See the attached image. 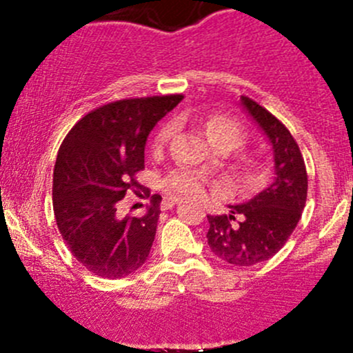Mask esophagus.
Returning <instances> with one entry per match:
<instances>
[{
    "mask_svg": "<svg viewBox=\"0 0 353 353\" xmlns=\"http://www.w3.org/2000/svg\"><path fill=\"white\" fill-rule=\"evenodd\" d=\"M177 201H179V199H177V198H163V201H162V205H160V208L167 210V208H170V206L176 205Z\"/></svg>",
    "mask_w": 353,
    "mask_h": 353,
    "instance_id": "1",
    "label": "esophagus"
}]
</instances>
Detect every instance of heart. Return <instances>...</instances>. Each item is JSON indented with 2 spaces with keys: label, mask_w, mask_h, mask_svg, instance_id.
Masks as SVG:
<instances>
[{
  "label": "heart",
  "mask_w": 353,
  "mask_h": 353,
  "mask_svg": "<svg viewBox=\"0 0 353 353\" xmlns=\"http://www.w3.org/2000/svg\"><path fill=\"white\" fill-rule=\"evenodd\" d=\"M177 124L174 121L163 124L159 130L155 137V148L162 147L165 141H169L172 138V134L176 133ZM206 134H208L210 141H212L215 147H239L243 145L245 138V131L243 124L237 123L236 119L229 116H210L205 123ZM163 188H165L167 193L170 194H179V196H199L205 190V177L201 174L194 172L190 169H174L172 172L167 174V177L163 179Z\"/></svg>",
  "instance_id": "b5f03b06"
}]
</instances>
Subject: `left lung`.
<instances>
[{"instance_id":"8db88e82","label":"left lung","mask_w":353,"mask_h":353,"mask_svg":"<svg viewBox=\"0 0 353 353\" xmlns=\"http://www.w3.org/2000/svg\"><path fill=\"white\" fill-rule=\"evenodd\" d=\"M244 109L261 126L275 155V177L266 190L229 215H208V245L213 254L236 266H252L285 245L307 198V170L297 141L285 124L252 99L241 97Z\"/></svg>"}]
</instances>
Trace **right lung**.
Wrapping results in <instances>:
<instances>
[{
  "instance_id": "add662e5",
  "label": "right lung",
  "mask_w": 353,
  "mask_h": 353,
  "mask_svg": "<svg viewBox=\"0 0 353 353\" xmlns=\"http://www.w3.org/2000/svg\"><path fill=\"white\" fill-rule=\"evenodd\" d=\"M183 94L114 101L85 114L59 147L52 176V208L71 254L94 275L121 279L150 254L160 199L143 216L116 215L128 191L141 190L145 143Z\"/></svg>"
}]
</instances>
